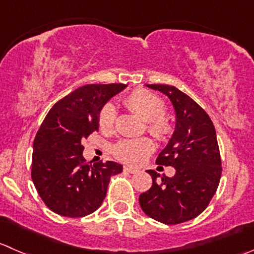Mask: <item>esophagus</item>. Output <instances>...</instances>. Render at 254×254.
I'll return each mask as SVG.
<instances>
[{"mask_svg": "<svg viewBox=\"0 0 254 254\" xmlns=\"http://www.w3.org/2000/svg\"><path fill=\"white\" fill-rule=\"evenodd\" d=\"M124 171L129 172V174H136V172H139V170L134 169V167H130V166H124Z\"/></svg>", "mask_w": 254, "mask_h": 254, "instance_id": "1", "label": "esophagus"}]
</instances>
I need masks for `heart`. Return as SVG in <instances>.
<instances>
[{"label":"heart","instance_id":"heart-1","mask_svg":"<svg viewBox=\"0 0 254 254\" xmlns=\"http://www.w3.org/2000/svg\"><path fill=\"white\" fill-rule=\"evenodd\" d=\"M124 104L131 112L139 114L147 122V131L160 141H166L174 132V127L165 117L166 104L161 98L146 90L137 89L124 98ZM100 129L112 131L115 123V109L107 104L99 113ZM154 151V142L149 137L125 139L113 147V154L120 161L130 165H140Z\"/></svg>","mask_w":254,"mask_h":254}]
</instances>
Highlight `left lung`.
I'll return each instance as SVG.
<instances>
[{
  "instance_id": "left-lung-1",
  "label": "left lung",
  "mask_w": 254,
  "mask_h": 254,
  "mask_svg": "<svg viewBox=\"0 0 254 254\" xmlns=\"http://www.w3.org/2000/svg\"><path fill=\"white\" fill-rule=\"evenodd\" d=\"M146 87L166 94L176 112V130L156 159V164L174 166L176 174L160 177L147 170L152 186L139 196V202L149 217L165 225H179L202 213L220 184L222 166L216 130L207 113L177 88Z\"/></svg>"
}]
</instances>
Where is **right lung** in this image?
<instances>
[{
	"label": "right lung",
	"mask_w": 254,
	"mask_h": 254,
	"mask_svg": "<svg viewBox=\"0 0 254 254\" xmlns=\"http://www.w3.org/2000/svg\"><path fill=\"white\" fill-rule=\"evenodd\" d=\"M125 84H88L52 107L33 142L31 176L47 207L61 216L84 217L100 207L110 177L123 166L114 161L89 164L82 141L98 131V114Z\"/></svg>",
	"instance_id": "add662e5"
}]
</instances>
